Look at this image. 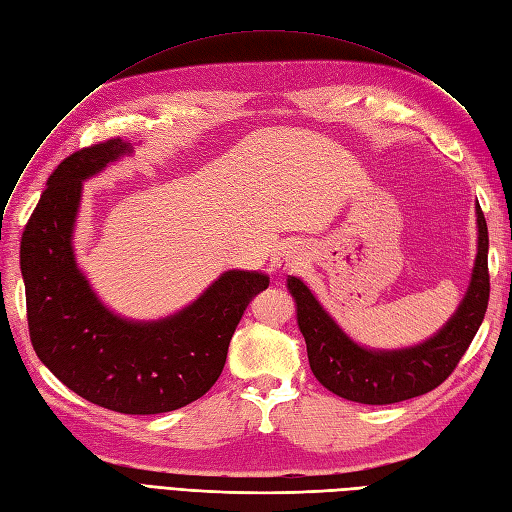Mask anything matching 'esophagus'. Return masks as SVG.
I'll return each mask as SVG.
<instances>
[{
  "label": "esophagus",
  "mask_w": 512,
  "mask_h": 512,
  "mask_svg": "<svg viewBox=\"0 0 512 512\" xmlns=\"http://www.w3.org/2000/svg\"><path fill=\"white\" fill-rule=\"evenodd\" d=\"M275 267L280 269V271H292V269H297L299 267V258L294 256V254H280L275 258Z\"/></svg>",
  "instance_id": "34e87169"
}]
</instances>
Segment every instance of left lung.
Segmentation results:
<instances>
[{"label": "left lung", "mask_w": 512, "mask_h": 512, "mask_svg": "<svg viewBox=\"0 0 512 512\" xmlns=\"http://www.w3.org/2000/svg\"><path fill=\"white\" fill-rule=\"evenodd\" d=\"M476 215L478 256L466 299L436 337L416 348L371 352L356 346L324 312L309 288L297 277H288V290L297 301V320L307 344L309 367L322 386L359 404L384 406L425 395L453 374L470 348L489 303V235L480 205H476Z\"/></svg>", "instance_id": "obj_1"}]
</instances>
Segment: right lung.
Listing matches in <instances>:
<instances>
[{
  "instance_id": "right-lung-1",
  "label": "right lung",
  "mask_w": 512,
  "mask_h": 512,
  "mask_svg": "<svg viewBox=\"0 0 512 512\" xmlns=\"http://www.w3.org/2000/svg\"><path fill=\"white\" fill-rule=\"evenodd\" d=\"M132 151L108 138L74 151L49 177L21 239L27 327L38 359L70 391L121 414L192 404L220 378L232 333L269 277L226 271L173 318L128 322L96 299L72 254L81 181Z\"/></svg>"
}]
</instances>
